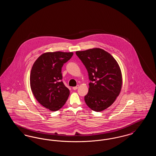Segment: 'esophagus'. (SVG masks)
Masks as SVG:
<instances>
[{"instance_id": "1", "label": "esophagus", "mask_w": 156, "mask_h": 156, "mask_svg": "<svg viewBox=\"0 0 156 156\" xmlns=\"http://www.w3.org/2000/svg\"><path fill=\"white\" fill-rule=\"evenodd\" d=\"M78 87H79V85H77V86H76V87H73V89H74V90H76V89L78 88Z\"/></svg>"}]
</instances>
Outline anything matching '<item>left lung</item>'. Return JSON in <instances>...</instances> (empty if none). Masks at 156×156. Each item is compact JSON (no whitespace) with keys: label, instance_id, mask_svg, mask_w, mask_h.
<instances>
[{"label":"left lung","instance_id":"left-lung-1","mask_svg":"<svg viewBox=\"0 0 156 156\" xmlns=\"http://www.w3.org/2000/svg\"><path fill=\"white\" fill-rule=\"evenodd\" d=\"M76 54L86 67L90 81L85 103L94 111H102L115 101L122 89L119 64L111 54L99 48L78 51Z\"/></svg>","mask_w":156,"mask_h":156}]
</instances>
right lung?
Here are the masks:
<instances>
[{
	"label": "right lung",
	"mask_w": 156,
	"mask_h": 156,
	"mask_svg": "<svg viewBox=\"0 0 156 156\" xmlns=\"http://www.w3.org/2000/svg\"><path fill=\"white\" fill-rule=\"evenodd\" d=\"M73 52H45L31 68L30 87L37 101L51 111H57L66 104L69 90L62 80L61 68Z\"/></svg>",
	"instance_id": "obj_1"
}]
</instances>
